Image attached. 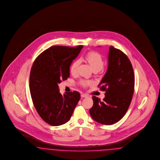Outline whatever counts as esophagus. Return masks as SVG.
Wrapping results in <instances>:
<instances>
[{"mask_svg":"<svg viewBox=\"0 0 160 160\" xmlns=\"http://www.w3.org/2000/svg\"><path fill=\"white\" fill-rule=\"evenodd\" d=\"M81 97H82V98H87V97H88V95H86V94L82 93V94L81 95Z\"/></svg>","mask_w":160,"mask_h":160,"instance_id":"obj_1","label":"esophagus"}]
</instances>
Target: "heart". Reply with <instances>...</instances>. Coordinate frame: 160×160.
Wrapping results in <instances>:
<instances>
[{
	"mask_svg": "<svg viewBox=\"0 0 160 160\" xmlns=\"http://www.w3.org/2000/svg\"><path fill=\"white\" fill-rule=\"evenodd\" d=\"M84 59L94 71H99L102 69L104 65V60L99 53L94 51L89 52L86 55ZM79 64V61L76 60L71 64L70 71L71 74L75 75L77 74ZM80 84L82 86L86 88L90 86L92 82L88 80H82L80 82Z\"/></svg>",
	"mask_w": 160,
	"mask_h": 160,
	"instance_id": "b5f03b06",
	"label": "heart"
}]
</instances>
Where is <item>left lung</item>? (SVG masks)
Masks as SVG:
<instances>
[{
  "mask_svg": "<svg viewBox=\"0 0 160 160\" xmlns=\"http://www.w3.org/2000/svg\"><path fill=\"white\" fill-rule=\"evenodd\" d=\"M98 87L105 91L102 101L92 97L93 105L90 114L96 122L111 125L120 121L126 113L134 90L133 68L128 56L122 51L109 47L108 67Z\"/></svg>",
  "mask_w": 160,
  "mask_h": 160,
  "instance_id": "left-lung-1",
  "label": "left lung"
}]
</instances>
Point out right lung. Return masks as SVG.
I'll return each mask as SVG.
<instances>
[{
	"mask_svg": "<svg viewBox=\"0 0 160 160\" xmlns=\"http://www.w3.org/2000/svg\"><path fill=\"white\" fill-rule=\"evenodd\" d=\"M83 46H51L34 61L30 90L38 115L48 124L58 126L68 122L80 99L77 91L59 93L58 84L70 77V67Z\"/></svg>",
	"mask_w": 160,
	"mask_h": 160,
	"instance_id": "1",
	"label": "right lung"
}]
</instances>
